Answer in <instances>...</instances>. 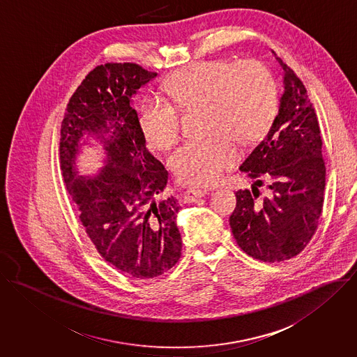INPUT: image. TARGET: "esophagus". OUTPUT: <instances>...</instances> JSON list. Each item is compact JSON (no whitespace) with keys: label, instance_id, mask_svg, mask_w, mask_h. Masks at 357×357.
<instances>
[{"label":"esophagus","instance_id":"obj_1","mask_svg":"<svg viewBox=\"0 0 357 357\" xmlns=\"http://www.w3.org/2000/svg\"><path fill=\"white\" fill-rule=\"evenodd\" d=\"M207 193H208L207 189H188L185 192L183 200H185V203H192V202H196L197 199L204 197Z\"/></svg>","mask_w":357,"mask_h":357}]
</instances>
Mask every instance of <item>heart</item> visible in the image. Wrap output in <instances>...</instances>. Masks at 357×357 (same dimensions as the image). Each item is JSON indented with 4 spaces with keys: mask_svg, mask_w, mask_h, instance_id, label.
<instances>
[{
    "mask_svg": "<svg viewBox=\"0 0 357 357\" xmlns=\"http://www.w3.org/2000/svg\"><path fill=\"white\" fill-rule=\"evenodd\" d=\"M162 89L168 102L151 96L139 107L138 127L150 149L172 147L181 135V113L203 110L208 137L183 143L169 158L176 179L186 185L216 182L238 160L236 142L262 141L279 110L278 81L258 59L200 61L174 73Z\"/></svg>",
    "mask_w": 357,
    "mask_h": 357,
    "instance_id": "1",
    "label": "heart"
}]
</instances>
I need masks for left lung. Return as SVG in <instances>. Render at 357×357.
<instances>
[{
    "mask_svg": "<svg viewBox=\"0 0 357 357\" xmlns=\"http://www.w3.org/2000/svg\"><path fill=\"white\" fill-rule=\"evenodd\" d=\"M284 93L268 135L240 169L255 185L269 181V196L258 188L236 192L229 222L238 247L264 262L298 255L317 230L326 189L321 134L303 82L280 58Z\"/></svg>",
    "mask_w": 357,
    "mask_h": 357,
    "instance_id": "8db88e82",
    "label": "left lung"
}]
</instances>
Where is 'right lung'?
Segmentation results:
<instances>
[{
	"label": "right lung",
	"instance_id": "right-lung-1",
	"mask_svg": "<svg viewBox=\"0 0 357 357\" xmlns=\"http://www.w3.org/2000/svg\"><path fill=\"white\" fill-rule=\"evenodd\" d=\"M155 75L137 63L96 66L73 93L61 126V168L79 222L99 255L135 280L164 275L182 254L181 207L174 197L160 199L168 172L147 151L131 106L132 95ZM85 132L102 139L108 153V165L88 180L75 171Z\"/></svg>",
	"mask_w": 357,
	"mask_h": 357
}]
</instances>
